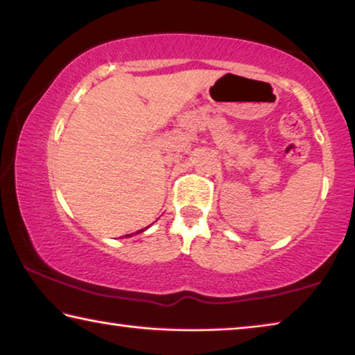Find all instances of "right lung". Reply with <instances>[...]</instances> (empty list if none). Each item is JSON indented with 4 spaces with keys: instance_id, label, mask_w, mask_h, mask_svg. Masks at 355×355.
Instances as JSON below:
<instances>
[{
    "instance_id": "right-lung-1",
    "label": "right lung",
    "mask_w": 355,
    "mask_h": 355,
    "mask_svg": "<svg viewBox=\"0 0 355 355\" xmlns=\"http://www.w3.org/2000/svg\"><path fill=\"white\" fill-rule=\"evenodd\" d=\"M145 229H147V227H145ZM140 232H144V229L139 230V234H140ZM125 237H131V235H125Z\"/></svg>"
}]
</instances>
